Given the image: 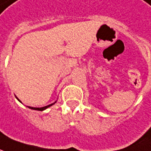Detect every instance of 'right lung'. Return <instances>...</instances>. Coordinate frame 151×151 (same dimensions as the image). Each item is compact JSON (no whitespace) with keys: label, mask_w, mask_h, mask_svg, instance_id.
I'll list each match as a JSON object with an SVG mask.
<instances>
[{"label":"right lung","mask_w":151,"mask_h":151,"mask_svg":"<svg viewBox=\"0 0 151 151\" xmlns=\"http://www.w3.org/2000/svg\"><path fill=\"white\" fill-rule=\"evenodd\" d=\"M17 99H18V101L19 102H21V101L18 98V97H16ZM56 102V101L55 102H53V103H51V104H49V105H47V106H44V107H42V108H34V107H30V106H28V108H30V109H35V110H39V111H43L45 110L46 109H48V108H49L50 106H52V105H54L55 103Z\"/></svg>","instance_id":"right-lung-1"}]
</instances>
